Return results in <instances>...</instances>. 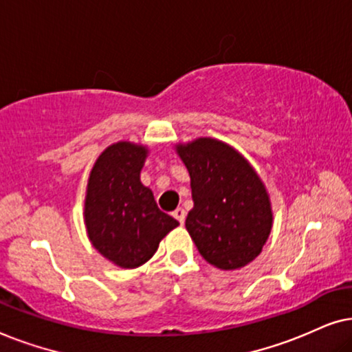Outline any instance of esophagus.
I'll list each match as a JSON object with an SVG mask.
<instances>
[{"label": "esophagus", "instance_id": "obj_1", "mask_svg": "<svg viewBox=\"0 0 352 352\" xmlns=\"http://www.w3.org/2000/svg\"><path fill=\"white\" fill-rule=\"evenodd\" d=\"M173 216H175V218L179 221L181 224H184V221H186V210L184 208H176L175 211H173Z\"/></svg>", "mask_w": 352, "mask_h": 352}]
</instances>
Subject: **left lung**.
Masks as SVG:
<instances>
[{
	"mask_svg": "<svg viewBox=\"0 0 352 352\" xmlns=\"http://www.w3.org/2000/svg\"><path fill=\"white\" fill-rule=\"evenodd\" d=\"M190 176L194 208L186 229L197 250L221 271L247 266L272 229V205L256 170L232 146L199 138L176 144Z\"/></svg>",
	"mask_w": 352,
	"mask_h": 352,
	"instance_id": "left-lung-1",
	"label": "left lung"
}]
</instances>
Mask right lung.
Here are the masks:
<instances>
[{
    "label": "right lung",
    "instance_id": "obj_1",
    "mask_svg": "<svg viewBox=\"0 0 352 352\" xmlns=\"http://www.w3.org/2000/svg\"><path fill=\"white\" fill-rule=\"evenodd\" d=\"M147 155L142 144L115 142L94 162L86 186L83 218L89 242L122 269L147 263L162 239L179 226L141 182Z\"/></svg>",
    "mask_w": 352,
    "mask_h": 352
}]
</instances>
